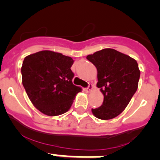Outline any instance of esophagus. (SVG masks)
<instances>
[{
  "label": "esophagus",
  "instance_id": "esophagus-1",
  "mask_svg": "<svg viewBox=\"0 0 160 160\" xmlns=\"http://www.w3.org/2000/svg\"><path fill=\"white\" fill-rule=\"evenodd\" d=\"M92 91V85H89L88 88H85V92H86L87 93H90Z\"/></svg>",
  "mask_w": 160,
  "mask_h": 160
}]
</instances>
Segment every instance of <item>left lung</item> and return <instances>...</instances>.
Here are the masks:
<instances>
[{
    "instance_id": "1",
    "label": "left lung",
    "mask_w": 160,
    "mask_h": 160,
    "mask_svg": "<svg viewBox=\"0 0 160 160\" xmlns=\"http://www.w3.org/2000/svg\"><path fill=\"white\" fill-rule=\"evenodd\" d=\"M87 59L97 69V87L104 96L101 107L92 113L101 120L121 114L137 91L140 70L134 58L114 49L106 48L88 55Z\"/></svg>"
}]
</instances>
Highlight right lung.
<instances>
[{
	"mask_svg": "<svg viewBox=\"0 0 160 160\" xmlns=\"http://www.w3.org/2000/svg\"><path fill=\"white\" fill-rule=\"evenodd\" d=\"M74 60L62 53L42 50L28 55L22 66V85L30 101L47 116L70 110L82 88L73 85L71 70Z\"/></svg>",
	"mask_w": 160,
	"mask_h": 160,
	"instance_id": "add662e5",
	"label": "right lung"
}]
</instances>
